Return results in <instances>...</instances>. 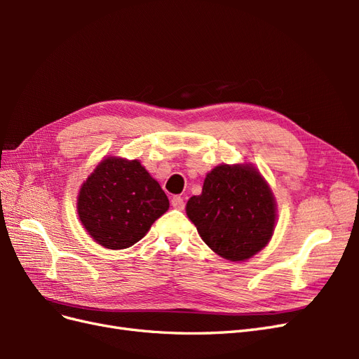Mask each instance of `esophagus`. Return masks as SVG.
Wrapping results in <instances>:
<instances>
[{"instance_id":"esophagus-1","label":"esophagus","mask_w":359,"mask_h":359,"mask_svg":"<svg viewBox=\"0 0 359 359\" xmlns=\"http://www.w3.org/2000/svg\"><path fill=\"white\" fill-rule=\"evenodd\" d=\"M170 203L173 208H177V210H184V206H186V203H184V199L181 196H173Z\"/></svg>"}]
</instances>
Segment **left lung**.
I'll return each instance as SVG.
<instances>
[{
	"instance_id": "8db88e82",
	"label": "left lung",
	"mask_w": 359,
	"mask_h": 359,
	"mask_svg": "<svg viewBox=\"0 0 359 359\" xmlns=\"http://www.w3.org/2000/svg\"><path fill=\"white\" fill-rule=\"evenodd\" d=\"M186 210L203 243L232 262L260 252L274 232L273 193L260 173L247 165L214 168L202 193L189 199Z\"/></svg>"
}]
</instances>
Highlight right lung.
I'll return each instance as SVG.
<instances>
[{
	"instance_id": "right-lung-1",
	"label": "right lung",
	"mask_w": 359,
	"mask_h": 359,
	"mask_svg": "<svg viewBox=\"0 0 359 359\" xmlns=\"http://www.w3.org/2000/svg\"><path fill=\"white\" fill-rule=\"evenodd\" d=\"M169 199L137 160L107 157L83 182L78 198L82 224L100 245L112 250L142 240Z\"/></svg>"
}]
</instances>
